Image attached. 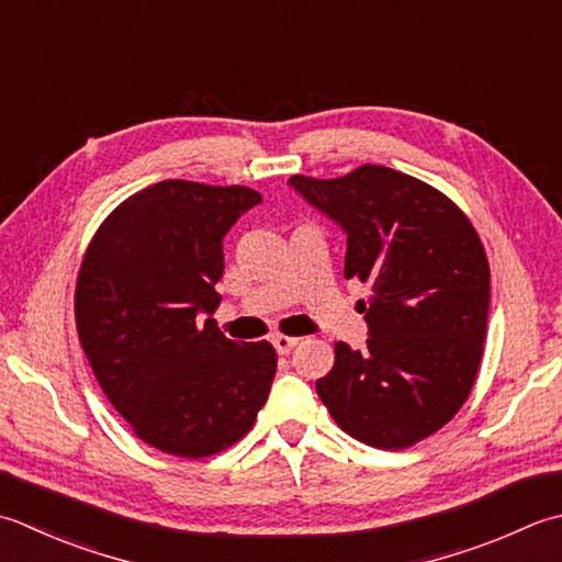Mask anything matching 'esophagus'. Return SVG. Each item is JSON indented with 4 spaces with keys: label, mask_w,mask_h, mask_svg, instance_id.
Here are the masks:
<instances>
[{
    "label": "esophagus",
    "mask_w": 562,
    "mask_h": 562,
    "mask_svg": "<svg viewBox=\"0 0 562 562\" xmlns=\"http://www.w3.org/2000/svg\"><path fill=\"white\" fill-rule=\"evenodd\" d=\"M272 346H274V350H278L280 356H288L294 346H300V338L278 334V336H272Z\"/></svg>",
    "instance_id": "34e87169"
}]
</instances>
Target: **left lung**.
<instances>
[{
  "label": "left lung",
  "mask_w": 562,
  "mask_h": 562,
  "mask_svg": "<svg viewBox=\"0 0 562 562\" xmlns=\"http://www.w3.org/2000/svg\"><path fill=\"white\" fill-rule=\"evenodd\" d=\"M290 184L348 234L346 280H360L370 326L362 350L334 346L318 400L356 441L402 450L458 414L485 350L490 262L453 200L384 165Z\"/></svg>",
  "instance_id": "8db88e82"
}]
</instances>
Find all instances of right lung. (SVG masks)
Segmentation results:
<instances>
[{
    "instance_id": "add662e5",
    "label": "right lung",
    "mask_w": 562,
    "mask_h": 562,
    "mask_svg": "<svg viewBox=\"0 0 562 562\" xmlns=\"http://www.w3.org/2000/svg\"><path fill=\"white\" fill-rule=\"evenodd\" d=\"M262 200L244 184L162 180L97 228L75 324L99 387L140 441L200 460L244 438L268 402L278 353L216 328L224 236Z\"/></svg>"
}]
</instances>
